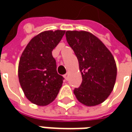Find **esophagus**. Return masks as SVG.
Returning a JSON list of instances; mask_svg holds the SVG:
<instances>
[{"label": "esophagus", "instance_id": "1", "mask_svg": "<svg viewBox=\"0 0 132 132\" xmlns=\"http://www.w3.org/2000/svg\"><path fill=\"white\" fill-rule=\"evenodd\" d=\"M64 78L66 79V80H68V73H66L64 75Z\"/></svg>", "mask_w": 132, "mask_h": 132}]
</instances>
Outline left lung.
<instances>
[{"mask_svg":"<svg viewBox=\"0 0 132 132\" xmlns=\"http://www.w3.org/2000/svg\"><path fill=\"white\" fill-rule=\"evenodd\" d=\"M67 42L78 59L82 82L73 93L87 106L103 103L113 90L117 67L114 56L100 39L85 31H67Z\"/></svg>","mask_w":132,"mask_h":132,"instance_id":"1","label":"left lung"}]
</instances>
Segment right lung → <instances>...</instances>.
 <instances>
[{
	"instance_id": "1",
	"label": "right lung",
	"mask_w": 132,
	"mask_h": 132,
	"mask_svg": "<svg viewBox=\"0 0 132 132\" xmlns=\"http://www.w3.org/2000/svg\"><path fill=\"white\" fill-rule=\"evenodd\" d=\"M65 31H45L30 40L18 66V78L26 97L34 104L46 106L56 98L64 78L56 71L52 51Z\"/></svg>"
}]
</instances>
